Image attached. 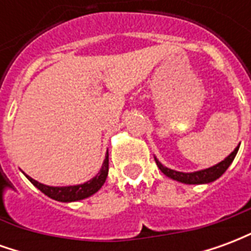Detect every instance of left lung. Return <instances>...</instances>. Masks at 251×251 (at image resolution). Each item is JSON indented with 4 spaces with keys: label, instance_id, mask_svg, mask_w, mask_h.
<instances>
[{
    "label": "left lung",
    "instance_id": "left-lung-1",
    "mask_svg": "<svg viewBox=\"0 0 251 251\" xmlns=\"http://www.w3.org/2000/svg\"><path fill=\"white\" fill-rule=\"evenodd\" d=\"M239 145H241V144H239ZM239 145L234 149V152L230 153V154H228L223 161H221V163H218L216 165H214V167H210V168L196 171V172H191V174H184V172H177V171H174V169H169L167 168V167H164L163 164L160 163L156 157H154V160H156V164H157V167L160 168V171H161L165 176L171 177V179L176 180V181H180V183H184V184H208V183H212V181H215L216 179H219L222 175L226 172V169L230 167V164L232 163V160L237 156Z\"/></svg>",
    "mask_w": 251,
    "mask_h": 251
}]
</instances>
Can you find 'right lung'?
I'll list each match as a JSON object with an SVG mask.
<instances>
[{
    "instance_id": "add662e5",
    "label": "right lung",
    "mask_w": 251,
    "mask_h": 251,
    "mask_svg": "<svg viewBox=\"0 0 251 251\" xmlns=\"http://www.w3.org/2000/svg\"><path fill=\"white\" fill-rule=\"evenodd\" d=\"M107 174H109V152L106 153V157H104L100 171L94 176L93 179L83 183V184L67 185V187H51V185L41 184L39 181L29 177L28 175H24L26 176V179L35 185L36 188L40 189L41 192L47 195L48 198L57 200V201H63V203H68V201L86 199V198L91 196L95 192H98L99 189L102 188V185L104 184Z\"/></svg>"
}]
</instances>
